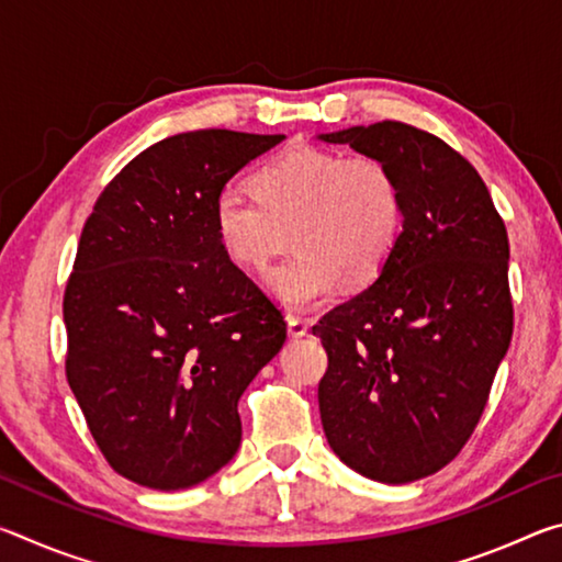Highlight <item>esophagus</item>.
I'll list each match as a JSON object with an SVG mask.
<instances>
[{"label": "esophagus", "mask_w": 562, "mask_h": 562, "mask_svg": "<svg viewBox=\"0 0 562 562\" xmlns=\"http://www.w3.org/2000/svg\"><path fill=\"white\" fill-rule=\"evenodd\" d=\"M307 322H304L302 317H294V315H290L288 317V335L292 337V339H300V337H304L307 335Z\"/></svg>", "instance_id": "obj_1"}]
</instances>
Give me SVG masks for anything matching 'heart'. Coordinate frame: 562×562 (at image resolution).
I'll list each match as a JSON object with an SVG mask.
<instances>
[{
  "label": "heart",
  "mask_w": 562,
  "mask_h": 562,
  "mask_svg": "<svg viewBox=\"0 0 562 562\" xmlns=\"http://www.w3.org/2000/svg\"><path fill=\"white\" fill-rule=\"evenodd\" d=\"M258 201L225 188L215 198L217 240L243 268L268 272V288L292 310L327 302L345 282L364 288L394 258L404 231V195L386 160L345 150H288L252 176Z\"/></svg>",
  "instance_id": "b5f03b06"
}]
</instances>
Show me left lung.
<instances>
[{"label": "left lung", "instance_id": "1", "mask_svg": "<svg viewBox=\"0 0 562 562\" xmlns=\"http://www.w3.org/2000/svg\"><path fill=\"white\" fill-rule=\"evenodd\" d=\"M386 160L404 231L374 284L312 335L327 349L325 436L341 461L382 483L441 471L471 439L513 335L508 233L475 168L402 121L322 133Z\"/></svg>", "mask_w": 562, "mask_h": 562}]
</instances>
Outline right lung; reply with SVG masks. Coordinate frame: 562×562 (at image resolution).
Wrapping results in <instances>:
<instances>
[{"label": "right lung", "instance_id": "1", "mask_svg": "<svg viewBox=\"0 0 562 562\" xmlns=\"http://www.w3.org/2000/svg\"><path fill=\"white\" fill-rule=\"evenodd\" d=\"M284 136L178 133L103 188L64 292L66 379L111 469L190 488L237 453L247 384L288 337L217 240L227 180Z\"/></svg>", "mask_w": 562, "mask_h": 562}]
</instances>
